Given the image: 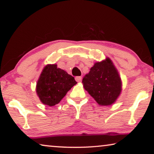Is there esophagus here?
Listing matches in <instances>:
<instances>
[{
    "label": "esophagus",
    "mask_w": 154,
    "mask_h": 154,
    "mask_svg": "<svg viewBox=\"0 0 154 154\" xmlns=\"http://www.w3.org/2000/svg\"><path fill=\"white\" fill-rule=\"evenodd\" d=\"M82 77H75V80H76L77 82H82Z\"/></svg>",
    "instance_id": "esophagus-1"
}]
</instances>
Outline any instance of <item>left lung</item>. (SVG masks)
I'll return each mask as SVG.
<instances>
[{
	"label": "left lung",
	"mask_w": 154,
	"mask_h": 154,
	"mask_svg": "<svg viewBox=\"0 0 154 154\" xmlns=\"http://www.w3.org/2000/svg\"><path fill=\"white\" fill-rule=\"evenodd\" d=\"M82 83L85 90L100 106H110L116 102L122 86L118 71L109 57L95 63Z\"/></svg>",
	"instance_id": "8db88e82"
}]
</instances>
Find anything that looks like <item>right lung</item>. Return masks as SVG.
I'll use <instances>...</instances> for the list:
<instances>
[{
	"instance_id": "obj_1",
	"label": "right lung",
	"mask_w": 154,
	"mask_h": 154,
	"mask_svg": "<svg viewBox=\"0 0 154 154\" xmlns=\"http://www.w3.org/2000/svg\"><path fill=\"white\" fill-rule=\"evenodd\" d=\"M76 84L75 78L65 70L57 68V64H48L38 78L36 92L43 104L53 106L60 102Z\"/></svg>"
}]
</instances>
